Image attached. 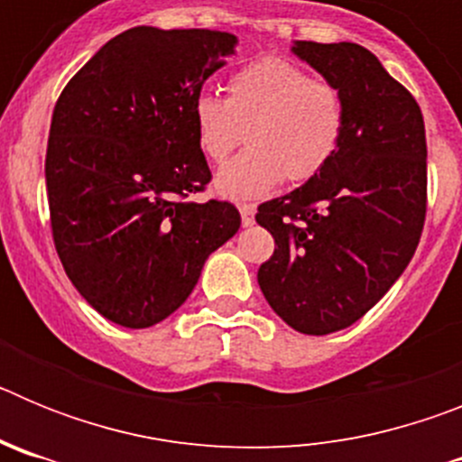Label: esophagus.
Segmentation results:
<instances>
[{
	"mask_svg": "<svg viewBox=\"0 0 462 462\" xmlns=\"http://www.w3.org/2000/svg\"><path fill=\"white\" fill-rule=\"evenodd\" d=\"M254 212L256 208L252 203H243L240 206V217H243V226H252L254 224Z\"/></svg>",
	"mask_w": 462,
	"mask_h": 462,
	"instance_id": "esophagus-1",
	"label": "esophagus"
}]
</instances>
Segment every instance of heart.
<instances>
[{
    "label": "heart",
    "mask_w": 462,
    "mask_h": 462,
    "mask_svg": "<svg viewBox=\"0 0 462 462\" xmlns=\"http://www.w3.org/2000/svg\"><path fill=\"white\" fill-rule=\"evenodd\" d=\"M191 125L203 157L222 164L243 141L247 152L215 178L226 199H261L282 180L305 185L336 157L345 134V104L336 88L280 57H261L234 71L226 99L201 92Z\"/></svg>",
    "instance_id": "heart-1"
}]
</instances>
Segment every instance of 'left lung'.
I'll use <instances>...</instances> for the list:
<instances>
[{
    "instance_id": "left-lung-1",
    "label": "left lung",
    "mask_w": 462,
    "mask_h": 462,
    "mask_svg": "<svg viewBox=\"0 0 462 462\" xmlns=\"http://www.w3.org/2000/svg\"><path fill=\"white\" fill-rule=\"evenodd\" d=\"M293 52L340 92L345 134L317 178L259 206L275 252L256 277L291 328L328 336L361 319L414 256L428 203L426 126L410 89L358 43L296 41Z\"/></svg>"
}]
</instances>
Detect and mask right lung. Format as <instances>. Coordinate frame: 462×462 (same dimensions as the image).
<instances>
[{
    "label": "right lung",
    "mask_w": 462,
    "mask_h": 462,
    "mask_svg": "<svg viewBox=\"0 0 462 462\" xmlns=\"http://www.w3.org/2000/svg\"><path fill=\"white\" fill-rule=\"evenodd\" d=\"M236 36L134 27L110 39L52 110L46 187L55 250L80 296L125 328L180 308L240 228L234 203L187 201L212 180L191 104Z\"/></svg>",
    "instance_id": "obj_1"
}]
</instances>
